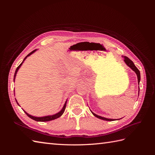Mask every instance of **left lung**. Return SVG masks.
I'll return each mask as SVG.
<instances>
[{
	"mask_svg": "<svg viewBox=\"0 0 155 155\" xmlns=\"http://www.w3.org/2000/svg\"><path fill=\"white\" fill-rule=\"evenodd\" d=\"M124 61H125V63H126V64L127 65V66H128L129 67H130L131 69H132L136 74H137V78H138V84H139V83H140V71H139V70L137 68V67L135 66L134 63L132 61H131L130 59H129L127 57H126V56H124ZM139 91H140V90H139ZM91 112H92V114H93L94 116L96 117V118H100V119H101V120H106V121H114V120H114V119H109V118H104V117L98 116V115H97V114L94 113V112H92V111H91Z\"/></svg>",
	"mask_w": 155,
	"mask_h": 155,
	"instance_id": "1",
	"label": "left lung"
}]
</instances>
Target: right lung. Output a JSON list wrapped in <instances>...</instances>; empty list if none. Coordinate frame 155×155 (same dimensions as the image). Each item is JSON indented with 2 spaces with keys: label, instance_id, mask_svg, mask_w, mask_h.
<instances>
[{
  "label": "right lung",
  "instance_id": "right-lung-1",
  "mask_svg": "<svg viewBox=\"0 0 155 155\" xmlns=\"http://www.w3.org/2000/svg\"><path fill=\"white\" fill-rule=\"evenodd\" d=\"M36 51V50H34V51H32L31 52H30L28 55H27L26 57H25V58L24 59V60L22 61V62L19 64V66H18L17 68V69H16V70H15V75H14V79H13V80L15 81V77H16V75H17V72H18V70L19 69V68L21 67V65H22V64L23 63V62L25 61V60L27 58V57H28V56H30L31 54H32L34 52H35V51ZM15 100H16V99H15ZM16 102H17V104L18 105V102H17V101L16 100ZM67 101H66V102H65V104H64V106H63V109L61 110L59 112H58V113H56V114H54V115H51V116H43V117H35V116H31V115H30V114H28L27 112H26V111H25L24 110V112H25V113L26 114V115L29 117V118H31L32 120H35V121H51V120H55V119H57V118H59L60 116H61V115L64 113V110H65V108H66V106H67Z\"/></svg>",
  "mask_w": 155,
  "mask_h": 155
}]
</instances>
